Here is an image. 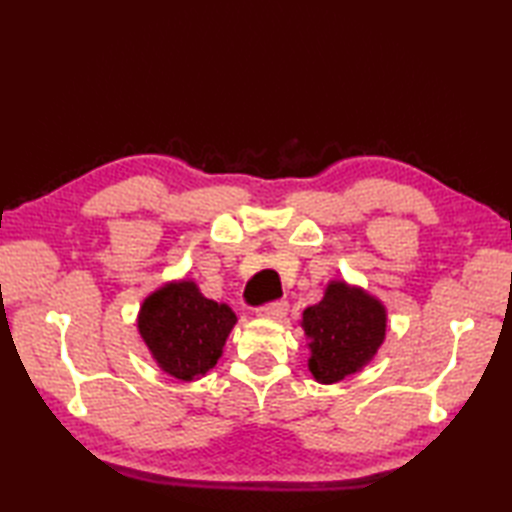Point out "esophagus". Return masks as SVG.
Returning a JSON list of instances; mask_svg holds the SVG:
<instances>
[{
    "mask_svg": "<svg viewBox=\"0 0 512 512\" xmlns=\"http://www.w3.org/2000/svg\"><path fill=\"white\" fill-rule=\"evenodd\" d=\"M259 317L270 319V321H281L288 314V301H270L264 303L262 308L257 310Z\"/></svg>",
    "mask_w": 512,
    "mask_h": 512,
    "instance_id": "34e87169",
    "label": "esophagus"
}]
</instances>
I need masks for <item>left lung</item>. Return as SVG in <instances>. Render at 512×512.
Listing matches in <instances>:
<instances>
[{"label":"left lung","instance_id":"8db88e82","mask_svg":"<svg viewBox=\"0 0 512 512\" xmlns=\"http://www.w3.org/2000/svg\"><path fill=\"white\" fill-rule=\"evenodd\" d=\"M303 332L310 347L308 367L319 383H339L363 369L385 339L383 303L361 288L332 281L325 297L303 310Z\"/></svg>","mask_w":512,"mask_h":512}]
</instances>
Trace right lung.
<instances>
[{
  "label": "right lung",
  "instance_id": "add662e5",
  "mask_svg": "<svg viewBox=\"0 0 512 512\" xmlns=\"http://www.w3.org/2000/svg\"><path fill=\"white\" fill-rule=\"evenodd\" d=\"M235 321L231 308L206 299L193 281H178L145 299L138 330L167 374L195 380L215 367Z\"/></svg>",
  "mask_w": 512,
  "mask_h": 512
}]
</instances>
